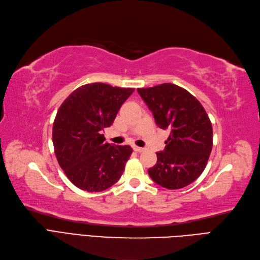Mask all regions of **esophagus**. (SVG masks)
Returning a JSON list of instances; mask_svg holds the SVG:
<instances>
[{
    "instance_id": "obj_1",
    "label": "esophagus",
    "mask_w": 260,
    "mask_h": 260,
    "mask_svg": "<svg viewBox=\"0 0 260 260\" xmlns=\"http://www.w3.org/2000/svg\"><path fill=\"white\" fill-rule=\"evenodd\" d=\"M133 149L136 150V151H138V153H142V151H144L146 148L145 147H139L137 145H133Z\"/></svg>"
}]
</instances>
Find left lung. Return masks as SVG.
<instances>
[{
	"label": "left lung",
	"mask_w": 260,
	"mask_h": 260,
	"mask_svg": "<svg viewBox=\"0 0 260 260\" xmlns=\"http://www.w3.org/2000/svg\"><path fill=\"white\" fill-rule=\"evenodd\" d=\"M138 92L154 115L157 126L169 130L164 151L148 169L156 184L180 189L198 178L207 167L213 146V128L201 103L174 84L139 88Z\"/></svg>",
	"instance_id": "8db88e82"
}]
</instances>
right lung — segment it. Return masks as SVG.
<instances>
[{"mask_svg":"<svg viewBox=\"0 0 260 260\" xmlns=\"http://www.w3.org/2000/svg\"><path fill=\"white\" fill-rule=\"evenodd\" d=\"M133 91L103 83L86 84L59 107L52 127L53 148L59 166L79 189L102 191L122 175L132 148L106 143L102 131L114 122Z\"/></svg>","mask_w":260,"mask_h":260,"instance_id":"1","label":"right lung"}]
</instances>
